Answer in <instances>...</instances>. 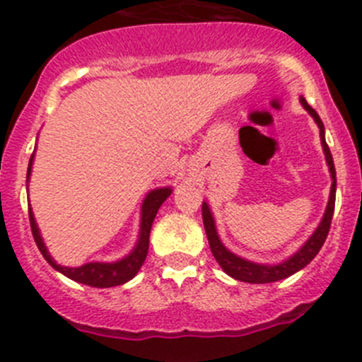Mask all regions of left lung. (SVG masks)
Returning <instances> with one entry per match:
<instances>
[{
    "instance_id": "8db88e82",
    "label": "left lung",
    "mask_w": 362,
    "mask_h": 362,
    "mask_svg": "<svg viewBox=\"0 0 362 362\" xmlns=\"http://www.w3.org/2000/svg\"><path fill=\"white\" fill-rule=\"evenodd\" d=\"M300 101H302V105L305 107L307 112L314 117V121L318 123L320 137H322V146H323V151H325L327 164H329L330 175H332V180H334L332 189H330V198H329V205H327L325 216H323L322 223H320V227L316 228V232L313 234V238L302 246V250H298V252L289 259V261L276 266H262V264H255V262L245 261V259L238 257V255H234L232 252H228V250L221 245V241H219L218 238V232H216V227H214V219H212L211 211H209V205L207 204L202 205V216H204L205 232H207V239H209V245H211L212 255H214L216 261L219 262L223 272L227 273V275L234 276L235 280H241V282L268 284V282H276V280L288 279V276H291L293 273L305 268V266L316 257V253L322 250L323 243H325L327 235H329L330 223H332V214H334V205H336V168H334L332 153H330L329 146H327L325 143V127H323L322 119H320V116L316 114V110L307 103L305 98H302Z\"/></svg>"
}]
</instances>
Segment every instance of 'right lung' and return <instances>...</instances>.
<instances>
[{
  "mask_svg": "<svg viewBox=\"0 0 362 362\" xmlns=\"http://www.w3.org/2000/svg\"><path fill=\"white\" fill-rule=\"evenodd\" d=\"M30 165H32V158H30ZM30 165H28V175H30ZM171 194L170 187L164 189H155L146 197L143 205V219H141V238L137 246H135L134 252L128 255V257L121 259L119 262H112V264H103V262H89V264H83L80 268H66V266H60L57 262H53V259L49 257L48 250L44 246L42 239L39 235V228L35 225V219H33L32 211H28L30 216V227H32L33 239L37 243V248L40 250L42 257L57 269V272L64 273L66 276H69L71 280H76L80 284H86V286H93V288H112V286H119V284L128 282L130 279H134L135 273L139 272L141 266H143L144 259L148 255V246H150V232L151 225H153V219L157 216L158 207L165 202V198Z\"/></svg>",
  "mask_w": 362,
  "mask_h": 362,
  "instance_id": "add662e5",
  "label": "right lung"
}]
</instances>
